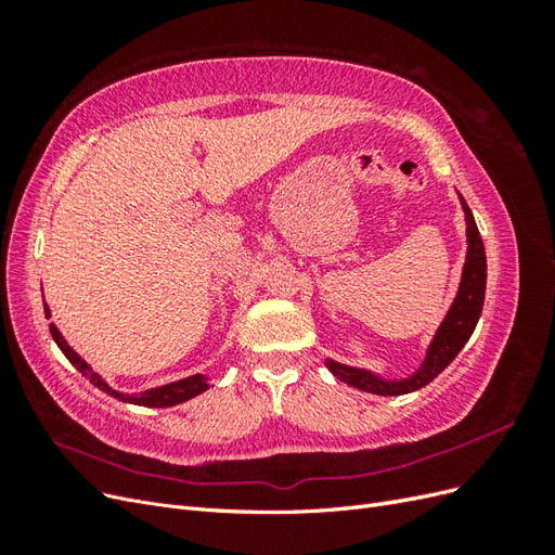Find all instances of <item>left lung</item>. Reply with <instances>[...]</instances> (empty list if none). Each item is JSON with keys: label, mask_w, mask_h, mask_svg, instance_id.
Wrapping results in <instances>:
<instances>
[{"label": "left lung", "mask_w": 555, "mask_h": 555, "mask_svg": "<svg viewBox=\"0 0 555 555\" xmlns=\"http://www.w3.org/2000/svg\"><path fill=\"white\" fill-rule=\"evenodd\" d=\"M459 198H461V206L465 212L467 255H465V263H463L459 294H456V298H453V304H451L447 317L442 319L440 328L435 331L433 340L426 349V359L410 377H402V379H384L377 373L365 371V367H354V365H345V363H338L333 359H326V367L340 382H345L349 386H357V389L375 393V396L412 393L438 377L444 367L459 357V351L469 340V335H473L479 317H481V308H483L486 251H483V243H481L473 210L467 208L465 198L461 194H459Z\"/></svg>", "instance_id": "left-lung-1"}]
</instances>
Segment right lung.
<instances>
[{
    "instance_id": "1",
    "label": "right lung",
    "mask_w": 555,
    "mask_h": 555,
    "mask_svg": "<svg viewBox=\"0 0 555 555\" xmlns=\"http://www.w3.org/2000/svg\"><path fill=\"white\" fill-rule=\"evenodd\" d=\"M43 310H46V319H50V308L43 306ZM50 335H53V340H55L57 347L62 349V354H64L66 359H69L72 365L76 367V371L86 375V377L96 386V389H102L104 393H108V396H113V398H117V400H122V402H131V405H143V408H173V405H180V402L190 400V398H194V396H198V393H204V391L210 389L208 377L196 373V375H190V377L171 382V384L155 386V389H145V391H141V393H122V391H115L113 386H108V382H106L102 375L92 371L90 363H88L86 359L78 357V351L72 349V345L64 340V335L57 331V326H55L53 322H50Z\"/></svg>"
}]
</instances>
